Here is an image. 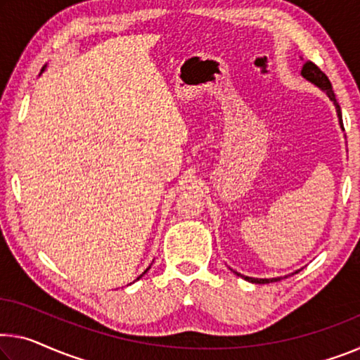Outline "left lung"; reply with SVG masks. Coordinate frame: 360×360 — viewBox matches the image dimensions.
Returning <instances> with one entry per match:
<instances>
[{
    "mask_svg": "<svg viewBox=\"0 0 360 360\" xmlns=\"http://www.w3.org/2000/svg\"><path fill=\"white\" fill-rule=\"evenodd\" d=\"M301 74H302L304 79H307L309 82H312L314 85H317L319 88H322V90H323L325 93H327L328 98H330L331 101H333V104H335V108H336V112H338L340 124H341V127H342L341 108H340V104L336 103V98H335L333 88H331V84H330L328 77L325 75L323 72L320 70V69L317 68V65H315V64L312 63V60H307V63L302 65V70H301ZM297 272H300V270H297ZM297 272H296V274H297ZM236 275L243 276V278L248 280V281H251V283H270V281H278V280H280V278H252V276H245V275H241V274H236Z\"/></svg>",
    "mask_w": 360,
    "mask_h": 360,
    "instance_id": "obj_1",
    "label": "left lung"
}]
</instances>
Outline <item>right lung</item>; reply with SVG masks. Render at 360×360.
I'll return each instance as SVG.
<instances>
[{
	"label": "right lung",
	"mask_w": 360,
	"mask_h": 360,
	"mask_svg": "<svg viewBox=\"0 0 360 360\" xmlns=\"http://www.w3.org/2000/svg\"><path fill=\"white\" fill-rule=\"evenodd\" d=\"M149 269H151V265H149V267H148V269H146V270H145V272H143V274H146ZM141 276H143V275H140V276H138V278H136V280H140V278H141Z\"/></svg>",
	"instance_id": "right-lung-1"
}]
</instances>
